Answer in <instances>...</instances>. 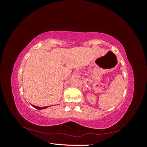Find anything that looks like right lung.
<instances>
[{
    "label": "right lung",
    "mask_w": 147,
    "mask_h": 147,
    "mask_svg": "<svg viewBox=\"0 0 147 147\" xmlns=\"http://www.w3.org/2000/svg\"><path fill=\"white\" fill-rule=\"evenodd\" d=\"M32 106L34 107V108L38 109H45L47 108H48V107H50V106H45V107H38V106H36L34 105H32Z\"/></svg>",
    "instance_id": "obj_1"
}]
</instances>
